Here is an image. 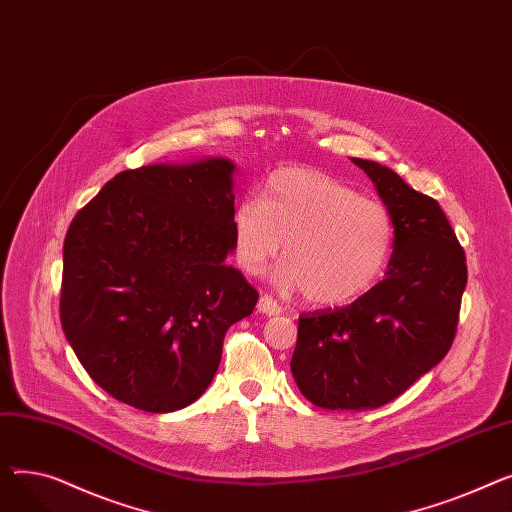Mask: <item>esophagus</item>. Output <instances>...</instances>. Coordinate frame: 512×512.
<instances>
[{"instance_id": "1", "label": "esophagus", "mask_w": 512, "mask_h": 512, "mask_svg": "<svg viewBox=\"0 0 512 512\" xmlns=\"http://www.w3.org/2000/svg\"><path fill=\"white\" fill-rule=\"evenodd\" d=\"M257 309H259L261 313H265V315H280V313H282V307H280L272 297H267V294H263V297L259 299Z\"/></svg>"}]
</instances>
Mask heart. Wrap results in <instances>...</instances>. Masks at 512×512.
<instances>
[{"mask_svg": "<svg viewBox=\"0 0 512 512\" xmlns=\"http://www.w3.org/2000/svg\"><path fill=\"white\" fill-rule=\"evenodd\" d=\"M234 261L259 276L284 247L276 272L284 292L305 290L317 305L357 299L384 274L396 242L390 209L313 168H282L261 197L240 199L232 213Z\"/></svg>", "mask_w": 512, "mask_h": 512, "instance_id": "heart-1", "label": "heart"}]
</instances>
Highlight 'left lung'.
<instances>
[{
  "mask_svg": "<svg viewBox=\"0 0 512 512\" xmlns=\"http://www.w3.org/2000/svg\"><path fill=\"white\" fill-rule=\"evenodd\" d=\"M390 209L396 242L386 278L355 303L299 317L290 369L315 407L388 405L450 351L467 286L465 251L440 203L394 170L353 157Z\"/></svg>",
  "mask_w": 512,
  "mask_h": 512,
  "instance_id": "left-lung-1",
  "label": "left lung"
}]
</instances>
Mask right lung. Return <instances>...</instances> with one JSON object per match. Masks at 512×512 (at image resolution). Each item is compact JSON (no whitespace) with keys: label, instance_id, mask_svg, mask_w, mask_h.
<instances>
[{"label":"right lung","instance_id":"1","mask_svg":"<svg viewBox=\"0 0 512 512\" xmlns=\"http://www.w3.org/2000/svg\"><path fill=\"white\" fill-rule=\"evenodd\" d=\"M234 164L124 170L72 220L60 319L93 382L147 413H172L211 384L228 328L257 290L234 251Z\"/></svg>","mask_w":512,"mask_h":512}]
</instances>
